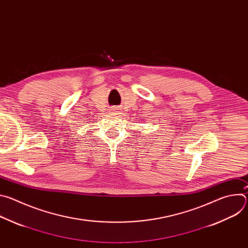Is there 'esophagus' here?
<instances>
[{
	"mask_svg": "<svg viewBox=\"0 0 248 248\" xmlns=\"http://www.w3.org/2000/svg\"><path fill=\"white\" fill-rule=\"evenodd\" d=\"M115 110H117V109H115Z\"/></svg>",
	"mask_w": 248,
	"mask_h": 248,
	"instance_id": "obj_1",
	"label": "esophagus"
}]
</instances>
